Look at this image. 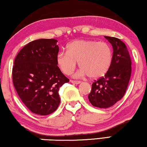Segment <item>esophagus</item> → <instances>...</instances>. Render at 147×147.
<instances>
[{
	"label": "esophagus",
	"mask_w": 147,
	"mask_h": 147,
	"mask_svg": "<svg viewBox=\"0 0 147 147\" xmlns=\"http://www.w3.org/2000/svg\"><path fill=\"white\" fill-rule=\"evenodd\" d=\"M72 84H79L81 83V81H76V80H71L70 81Z\"/></svg>",
	"instance_id": "34e87169"
}]
</instances>
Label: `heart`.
<instances>
[{
    "label": "heart",
    "mask_w": 147,
    "mask_h": 147,
    "mask_svg": "<svg viewBox=\"0 0 147 147\" xmlns=\"http://www.w3.org/2000/svg\"><path fill=\"white\" fill-rule=\"evenodd\" d=\"M112 59V48L107 42L80 40L69 44L67 52L59 53L57 63L63 74L70 75L79 61L82 69L76 76L98 78L108 71Z\"/></svg>",
    "instance_id": "1"
}]
</instances>
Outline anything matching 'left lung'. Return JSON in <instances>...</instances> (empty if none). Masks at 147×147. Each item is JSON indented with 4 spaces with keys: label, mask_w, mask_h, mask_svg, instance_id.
Wrapping results in <instances>:
<instances>
[{
    "label": "left lung",
    "mask_w": 147,
    "mask_h": 147,
    "mask_svg": "<svg viewBox=\"0 0 147 147\" xmlns=\"http://www.w3.org/2000/svg\"><path fill=\"white\" fill-rule=\"evenodd\" d=\"M113 48L110 68L95 80L88 99L95 107L109 108L124 96L131 75V59L126 45L119 38L105 36Z\"/></svg>",
    "instance_id": "8db88e82"
}]
</instances>
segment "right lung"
<instances>
[{
    "label": "right lung",
    "mask_w": 147,
    "mask_h": 147,
    "mask_svg": "<svg viewBox=\"0 0 147 147\" xmlns=\"http://www.w3.org/2000/svg\"><path fill=\"white\" fill-rule=\"evenodd\" d=\"M57 40L29 42L16 56L12 82L19 97L30 111L40 115L52 113L60 103L59 88L69 80L57 63Z\"/></svg>",
    "instance_id": "add662e5"
}]
</instances>
